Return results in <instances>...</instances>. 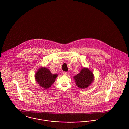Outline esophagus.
I'll use <instances>...</instances> for the list:
<instances>
[{
	"label": "esophagus",
	"mask_w": 129,
	"mask_h": 129,
	"mask_svg": "<svg viewBox=\"0 0 129 129\" xmlns=\"http://www.w3.org/2000/svg\"><path fill=\"white\" fill-rule=\"evenodd\" d=\"M63 74L64 75H67V74H68V73L67 72H63Z\"/></svg>",
	"instance_id": "obj_1"
}]
</instances>
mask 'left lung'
Here are the masks:
<instances>
[{
    "mask_svg": "<svg viewBox=\"0 0 129 129\" xmlns=\"http://www.w3.org/2000/svg\"><path fill=\"white\" fill-rule=\"evenodd\" d=\"M76 86L81 89H85L91 84L94 80V75L91 70L83 67L80 73L73 77Z\"/></svg>",
    "mask_w": 129,
    "mask_h": 129,
    "instance_id": "obj_1",
    "label": "left lung"
}]
</instances>
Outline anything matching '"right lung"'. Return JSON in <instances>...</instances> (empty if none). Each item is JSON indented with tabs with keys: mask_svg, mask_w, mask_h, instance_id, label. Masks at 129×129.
<instances>
[{
	"mask_svg": "<svg viewBox=\"0 0 129 129\" xmlns=\"http://www.w3.org/2000/svg\"><path fill=\"white\" fill-rule=\"evenodd\" d=\"M57 74H53L45 67H40L35 74L36 81L41 87L45 90L49 89L55 81Z\"/></svg>",
	"mask_w": 129,
	"mask_h": 129,
	"instance_id": "add662e5",
	"label": "right lung"
}]
</instances>
